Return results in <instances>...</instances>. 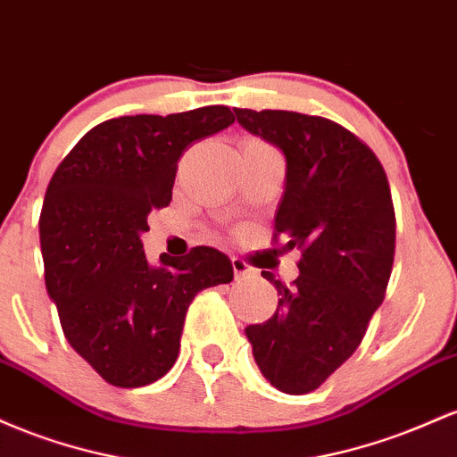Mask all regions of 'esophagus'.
<instances>
[{
	"instance_id": "34e87169",
	"label": "esophagus",
	"mask_w": 457,
	"mask_h": 457,
	"mask_svg": "<svg viewBox=\"0 0 457 457\" xmlns=\"http://www.w3.org/2000/svg\"><path fill=\"white\" fill-rule=\"evenodd\" d=\"M230 265H233L235 278H242V276H253L254 274V270L250 268V265L245 263L244 259H239V256H233V259H230Z\"/></svg>"
}]
</instances>
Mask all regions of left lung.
Listing matches in <instances>:
<instances>
[{
	"label": "left lung",
	"mask_w": 457,
	"mask_h": 457,
	"mask_svg": "<svg viewBox=\"0 0 457 457\" xmlns=\"http://www.w3.org/2000/svg\"><path fill=\"white\" fill-rule=\"evenodd\" d=\"M235 116L285 155L274 228L283 250L302 253L291 287L261 271L278 291V306L245 337L271 386L311 393L356 352L384 300L395 254L391 189L371 148L328 118L285 110Z\"/></svg>",
	"instance_id": "obj_1"
}]
</instances>
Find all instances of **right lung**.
Listing matches in <instances>:
<instances>
[{"instance_id":"obj_1","label":"right lung","mask_w":457,"mask_h":457,"mask_svg":"<svg viewBox=\"0 0 457 457\" xmlns=\"http://www.w3.org/2000/svg\"><path fill=\"white\" fill-rule=\"evenodd\" d=\"M227 105L120 116L90 129L51 177L40 213L45 285L66 341L105 382L137 388L170 371L189 302L233 280L209 245L146 261L148 213L172 201L189 145L233 125Z\"/></svg>"}]
</instances>
